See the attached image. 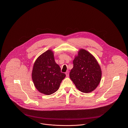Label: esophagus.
<instances>
[{
  "label": "esophagus",
  "mask_w": 128,
  "mask_h": 128,
  "mask_svg": "<svg viewBox=\"0 0 128 128\" xmlns=\"http://www.w3.org/2000/svg\"><path fill=\"white\" fill-rule=\"evenodd\" d=\"M65 74H66L67 77H68V76H69V71H67V72L65 73Z\"/></svg>",
  "instance_id": "1"
}]
</instances>
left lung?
Listing matches in <instances>:
<instances>
[{
	"instance_id": "left-lung-1",
	"label": "left lung",
	"mask_w": 128,
	"mask_h": 128,
	"mask_svg": "<svg viewBox=\"0 0 128 128\" xmlns=\"http://www.w3.org/2000/svg\"><path fill=\"white\" fill-rule=\"evenodd\" d=\"M70 78L76 88L84 93L94 90L102 77V70L96 59L90 52L80 49L73 61Z\"/></svg>"
}]
</instances>
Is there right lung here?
<instances>
[{
  "label": "right lung",
  "instance_id": "obj_1",
  "mask_svg": "<svg viewBox=\"0 0 128 128\" xmlns=\"http://www.w3.org/2000/svg\"><path fill=\"white\" fill-rule=\"evenodd\" d=\"M32 76L37 90L42 94L50 95L58 90L66 75L61 72L60 66L56 63L52 51L48 50L36 60Z\"/></svg>",
  "mask_w": 128,
  "mask_h": 128
}]
</instances>
